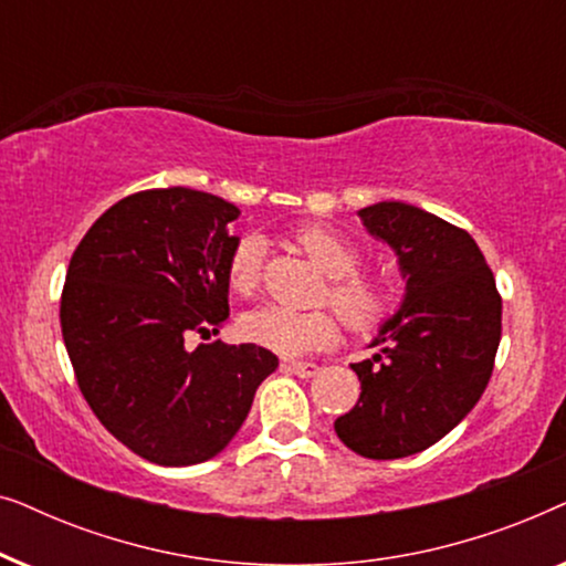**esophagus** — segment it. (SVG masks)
Listing matches in <instances>:
<instances>
[{"mask_svg":"<svg viewBox=\"0 0 566 566\" xmlns=\"http://www.w3.org/2000/svg\"><path fill=\"white\" fill-rule=\"evenodd\" d=\"M285 368H289L291 374L301 376V378H312L316 370H319V366H316V363H304V360H289V363H285Z\"/></svg>","mask_w":566,"mask_h":566,"instance_id":"obj_1","label":"esophagus"}]
</instances>
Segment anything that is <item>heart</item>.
Wrapping results in <instances>:
<instances>
[{"label":"heart","instance_id":"b5f03b06","mask_svg":"<svg viewBox=\"0 0 566 566\" xmlns=\"http://www.w3.org/2000/svg\"><path fill=\"white\" fill-rule=\"evenodd\" d=\"M293 242L308 254V260L329 275L324 301L335 306L347 329L366 335L381 327L397 308V283L381 270H363V250L343 231L306 223L293 231ZM229 289L239 296H250L262 281V242L247 234L231 247L227 260ZM239 332L250 343L281 355H306L335 343L337 316L327 308L293 312V308L265 304L247 312L239 319Z\"/></svg>","mask_w":566,"mask_h":566}]
</instances>
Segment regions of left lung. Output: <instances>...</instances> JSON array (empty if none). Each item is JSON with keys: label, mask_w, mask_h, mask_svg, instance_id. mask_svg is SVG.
<instances>
[{"label": "left lung", "mask_w": 566, "mask_h": 566, "mask_svg": "<svg viewBox=\"0 0 566 566\" xmlns=\"http://www.w3.org/2000/svg\"><path fill=\"white\" fill-rule=\"evenodd\" d=\"M368 231L399 254L407 298L353 363L360 399L335 432L363 459L420 453L448 436L482 397L502 335V296L469 231L407 203L360 211Z\"/></svg>", "instance_id": "8db88e82"}]
</instances>
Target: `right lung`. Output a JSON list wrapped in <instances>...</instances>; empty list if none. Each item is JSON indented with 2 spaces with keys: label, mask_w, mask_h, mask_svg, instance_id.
Listing matches in <instances>:
<instances>
[{
  "label": "right lung",
  "mask_w": 566,
  "mask_h": 566,
  "mask_svg": "<svg viewBox=\"0 0 566 566\" xmlns=\"http://www.w3.org/2000/svg\"><path fill=\"white\" fill-rule=\"evenodd\" d=\"M234 203L151 188L107 208L72 254L61 335L82 397L105 430L159 467L229 446L277 368L265 347L211 339L229 316ZM208 338L196 352L187 337Z\"/></svg>",
  "instance_id": "obj_1"
}]
</instances>
